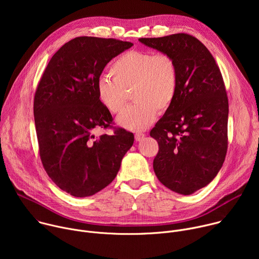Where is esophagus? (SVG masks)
I'll use <instances>...</instances> for the list:
<instances>
[{"instance_id":"esophagus-1","label":"esophagus","mask_w":259,"mask_h":259,"mask_svg":"<svg viewBox=\"0 0 259 259\" xmlns=\"http://www.w3.org/2000/svg\"><path fill=\"white\" fill-rule=\"evenodd\" d=\"M144 136H145V134H144V133H140V132L134 134V137H135V140H136V141H140Z\"/></svg>"}]
</instances>
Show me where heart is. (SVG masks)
Listing matches in <instances>:
<instances>
[{"label":"heart","mask_w":259,"mask_h":259,"mask_svg":"<svg viewBox=\"0 0 259 259\" xmlns=\"http://www.w3.org/2000/svg\"><path fill=\"white\" fill-rule=\"evenodd\" d=\"M110 76L96 84L99 102L110 114H121L129 92L136 101L118 118L128 130L141 131L155 120L157 112L165 113L172 105L178 89V65L166 52L131 50L122 54L109 69Z\"/></svg>","instance_id":"obj_1"}]
</instances>
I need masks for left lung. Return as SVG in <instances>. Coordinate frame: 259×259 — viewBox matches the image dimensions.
<instances>
[{"mask_svg":"<svg viewBox=\"0 0 259 259\" xmlns=\"http://www.w3.org/2000/svg\"><path fill=\"white\" fill-rule=\"evenodd\" d=\"M171 54L178 65L176 97L151 130L158 141V179L169 190L191 195L219 172L228 151L229 99L220 69L206 46L189 33L140 38Z\"/></svg>","mask_w":259,"mask_h":259,"instance_id":"left-lung-1","label":"left lung"}]
</instances>
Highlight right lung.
Here are the masks:
<instances>
[{
	"label": "right lung",
	"instance_id": "obj_1",
	"mask_svg": "<svg viewBox=\"0 0 259 259\" xmlns=\"http://www.w3.org/2000/svg\"><path fill=\"white\" fill-rule=\"evenodd\" d=\"M132 46L96 36L72 39L52 56L35 90L33 117L43 167L73 197H89L107 187L133 144L134 135L113 126L96 93L105 65ZM112 126V136L92 134Z\"/></svg>",
	"mask_w": 259,
	"mask_h": 259
}]
</instances>
